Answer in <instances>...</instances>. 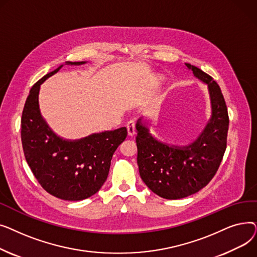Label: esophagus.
I'll return each mask as SVG.
<instances>
[{
	"instance_id": "obj_1",
	"label": "esophagus",
	"mask_w": 257,
	"mask_h": 257,
	"mask_svg": "<svg viewBox=\"0 0 257 257\" xmlns=\"http://www.w3.org/2000/svg\"><path fill=\"white\" fill-rule=\"evenodd\" d=\"M137 130H136V123L134 120H129L127 123V133L129 137H133L136 134Z\"/></svg>"
}]
</instances>
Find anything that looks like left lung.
Returning <instances> with one entry per match:
<instances>
[{"label": "left lung", "instance_id": "left-lung-1", "mask_svg": "<svg viewBox=\"0 0 257 257\" xmlns=\"http://www.w3.org/2000/svg\"><path fill=\"white\" fill-rule=\"evenodd\" d=\"M188 70L207 85L211 115L203 131L192 143L177 146L158 141L149 123H137L138 165L143 181L161 198L176 200L206 186L217 173L227 145L229 117L220 86L206 73L185 63Z\"/></svg>", "mask_w": 257, "mask_h": 257}]
</instances>
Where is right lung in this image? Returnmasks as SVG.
<instances>
[{
    "label": "right lung",
    "mask_w": 257,
    "mask_h": 257,
    "mask_svg": "<svg viewBox=\"0 0 257 257\" xmlns=\"http://www.w3.org/2000/svg\"><path fill=\"white\" fill-rule=\"evenodd\" d=\"M86 61L65 64L81 65ZM63 64L31 87L22 114L24 154L39 184L52 196L81 201L99 192L109 173L117 147L127 137L126 127L92 133L80 140H65L54 132L39 109L40 85Z\"/></svg>",
    "instance_id": "add662e5"
}]
</instances>
